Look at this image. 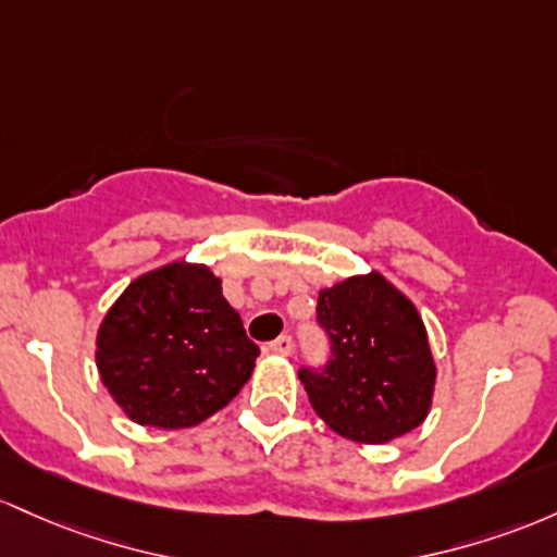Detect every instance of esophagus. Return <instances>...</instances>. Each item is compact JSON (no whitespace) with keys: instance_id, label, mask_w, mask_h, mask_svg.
I'll list each match as a JSON object with an SVG mask.
<instances>
[{"instance_id":"esophagus-1","label":"esophagus","mask_w":557,"mask_h":557,"mask_svg":"<svg viewBox=\"0 0 557 557\" xmlns=\"http://www.w3.org/2000/svg\"><path fill=\"white\" fill-rule=\"evenodd\" d=\"M265 349L273 355H289L292 352V336H286V334L278 336V339H273Z\"/></svg>"}]
</instances>
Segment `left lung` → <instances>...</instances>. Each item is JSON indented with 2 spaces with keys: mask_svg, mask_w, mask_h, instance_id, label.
I'll use <instances>...</instances> for the list:
<instances>
[{
  "mask_svg": "<svg viewBox=\"0 0 557 557\" xmlns=\"http://www.w3.org/2000/svg\"><path fill=\"white\" fill-rule=\"evenodd\" d=\"M318 323L331 360L321 371L302 368L299 381L329 429L386 445L426 421L436 366L416 305L395 284L371 271L321 289Z\"/></svg>",
  "mask_w": 557,
  "mask_h": 557,
  "instance_id": "left-lung-1",
  "label": "left lung"
}]
</instances>
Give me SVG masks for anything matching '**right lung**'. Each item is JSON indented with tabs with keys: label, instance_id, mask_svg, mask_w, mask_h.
<instances>
[{
	"label": "right lung",
	"instance_id": "right-lung-1",
	"mask_svg": "<svg viewBox=\"0 0 557 557\" xmlns=\"http://www.w3.org/2000/svg\"><path fill=\"white\" fill-rule=\"evenodd\" d=\"M260 349L199 262H168L126 286L97 331V368L131 421L189 429L239 395Z\"/></svg>",
	"mask_w": 557,
	"mask_h": 557
}]
</instances>
